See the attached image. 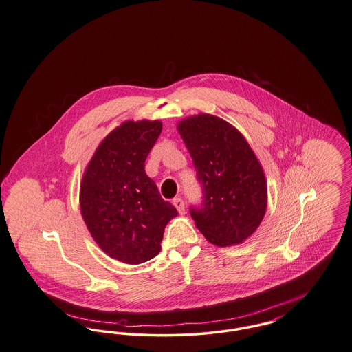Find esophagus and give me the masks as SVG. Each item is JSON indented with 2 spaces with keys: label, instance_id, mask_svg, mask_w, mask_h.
Masks as SVG:
<instances>
[{
  "label": "esophagus",
  "instance_id": "obj_1",
  "mask_svg": "<svg viewBox=\"0 0 352 352\" xmlns=\"http://www.w3.org/2000/svg\"><path fill=\"white\" fill-rule=\"evenodd\" d=\"M173 204H174V207L178 210V212L181 215L184 214V201H182V198H174L173 199Z\"/></svg>",
  "mask_w": 352,
  "mask_h": 352
}]
</instances>
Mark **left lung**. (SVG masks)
<instances>
[{
  "label": "left lung",
  "mask_w": 352,
  "mask_h": 352,
  "mask_svg": "<svg viewBox=\"0 0 352 352\" xmlns=\"http://www.w3.org/2000/svg\"><path fill=\"white\" fill-rule=\"evenodd\" d=\"M197 170L203 201L190 214L219 247L244 241L260 226L268 191L263 168L244 135L223 118L201 113L178 124Z\"/></svg>",
  "instance_id": "left-lung-1"
}]
</instances>
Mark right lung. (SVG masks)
Instances as JSON below:
<instances>
[{"label": "right lung", "mask_w": 352, "mask_h": 352, "mask_svg": "<svg viewBox=\"0 0 352 352\" xmlns=\"http://www.w3.org/2000/svg\"><path fill=\"white\" fill-rule=\"evenodd\" d=\"M161 131L158 120L125 121L101 141L80 184L88 231L102 251L125 264L155 257L166 224L178 215L145 173Z\"/></svg>", "instance_id": "obj_1"}]
</instances>
